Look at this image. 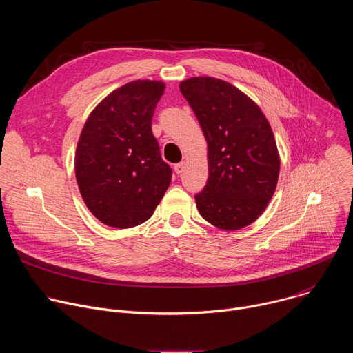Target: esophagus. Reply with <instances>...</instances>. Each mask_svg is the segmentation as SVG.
Instances as JSON below:
<instances>
[{
  "mask_svg": "<svg viewBox=\"0 0 353 353\" xmlns=\"http://www.w3.org/2000/svg\"><path fill=\"white\" fill-rule=\"evenodd\" d=\"M184 169H185V162H180V163L174 165V172H176L177 174H181V173L184 172Z\"/></svg>",
  "mask_w": 353,
  "mask_h": 353,
  "instance_id": "obj_1",
  "label": "esophagus"
}]
</instances>
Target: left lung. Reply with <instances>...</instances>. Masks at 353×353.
<instances>
[{
	"mask_svg": "<svg viewBox=\"0 0 353 353\" xmlns=\"http://www.w3.org/2000/svg\"><path fill=\"white\" fill-rule=\"evenodd\" d=\"M208 145L207 185L195 195L199 215L222 230L257 221L272 198L281 159L260 106L232 83L194 77L180 82Z\"/></svg>",
	"mask_w": 353,
	"mask_h": 353,
	"instance_id": "1",
	"label": "left lung"
}]
</instances>
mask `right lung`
Listing matches in <instances>:
<instances>
[{
  "mask_svg": "<svg viewBox=\"0 0 353 353\" xmlns=\"http://www.w3.org/2000/svg\"><path fill=\"white\" fill-rule=\"evenodd\" d=\"M165 82L138 79L109 93L89 114L75 150V177L102 223L130 229L154 215L172 181L152 134Z\"/></svg>",
  "mask_w": 353,
  "mask_h": 353,
  "instance_id": "obj_1",
  "label": "right lung"
}]
</instances>
